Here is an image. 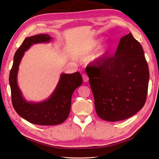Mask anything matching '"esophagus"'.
I'll list each match as a JSON object with an SVG mask.
<instances>
[{"mask_svg":"<svg viewBox=\"0 0 159 159\" xmlns=\"http://www.w3.org/2000/svg\"><path fill=\"white\" fill-rule=\"evenodd\" d=\"M82 78H83L84 82H88V80H89L88 76L87 75H86V74H84L82 75Z\"/></svg>","mask_w":159,"mask_h":159,"instance_id":"34e87169","label":"esophagus"}]
</instances>
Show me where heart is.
I'll use <instances>...</instances> for the list:
<instances>
[{
  "mask_svg": "<svg viewBox=\"0 0 159 159\" xmlns=\"http://www.w3.org/2000/svg\"><path fill=\"white\" fill-rule=\"evenodd\" d=\"M102 41H103L102 38H97V39L93 40L89 44V51L95 50L98 47H99V46L101 44V43L102 42ZM109 48H110V44L109 43H106V44H105L104 45L101 46L97 51V52H96V54L94 55L93 60H96L102 58V57H103L105 54H107Z\"/></svg>",
  "mask_w": 159,
  "mask_h": 159,
  "instance_id": "1",
  "label": "heart"
}]
</instances>
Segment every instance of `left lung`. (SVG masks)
<instances>
[{
	"label": "left lung",
	"mask_w": 159,
	"mask_h": 159,
	"mask_svg": "<svg viewBox=\"0 0 159 159\" xmlns=\"http://www.w3.org/2000/svg\"><path fill=\"white\" fill-rule=\"evenodd\" d=\"M98 116L105 121L128 119L145 103L149 71L143 47L131 33L123 36L113 56L85 68Z\"/></svg>",
	"instance_id": "left-lung-1"
}]
</instances>
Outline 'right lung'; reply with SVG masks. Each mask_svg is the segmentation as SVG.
Segmentation results:
<instances>
[{
  "label": "right lung",
  "mask_w": 159,
  "mask_h": 159,
  "mask_svg": "<svg viewBox=\"0 0 159 159\" xmlns=\"http://www.w3.org/2000/svg\"><path fill=\"white\" fill-rule=\"evenodd\" d=\"M51 40L52 37L44 34L25 38L14 54L9 75L12 103L14 109L23 119L39 125H56L66 120L70 112L72 94L83 82L78 71L69 74H61L54 92L44 102H29L23 97L18 85L17 75L19 65L25 52L33 44L49 42Z\"/></svg>",
  "instance_id": "1"
}]
</instances>
